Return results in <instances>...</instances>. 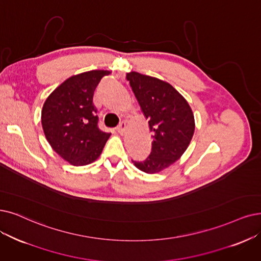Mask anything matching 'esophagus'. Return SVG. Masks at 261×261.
<instances>
[{"mask_svg":"<svg viewBox=\"0 0 261 261\" xmlns=\"http://www.w3.org/2000/svg\"><path fill=\"white\" fill-rule=\"evenodd\" d=\"M125 127H126V123H125V121H121L120 124L118 125L117 130H118L120 134H123L124 130H125Z\"/></svg>","mask_w":261,"mask_h":261,"instance_id":"1","label":"esophagus"}]
</instances>
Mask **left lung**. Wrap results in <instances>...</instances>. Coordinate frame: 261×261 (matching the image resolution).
Instances as JSON below:
<instances>
[{"instance_id":"obj_1","label":"left lung","mask_w":261,"mask_h":261,"mask_svg":"<svg viewBox=\"0 0 261 261\" xmlns=\"http://www.w3.org/2000/svg\"><path fill=\"white\" fill-rule=\"evenodd\" d=\"M126 78L153 133L150 155L133 163L143 172H160L178 161L189 147L195 130L193 111L169 83L137 71L128 72Z\"/></svg>"}]
</instances>
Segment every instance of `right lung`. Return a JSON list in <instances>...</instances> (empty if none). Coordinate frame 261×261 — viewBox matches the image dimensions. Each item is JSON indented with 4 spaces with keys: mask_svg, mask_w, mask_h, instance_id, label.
Instances as JSON below:
<instances>
[{
    "mask_svg": "<svg viewBox=\"0 0 261 261\" xmlns=\"http://www.w3.org/2000/svg\"><path fill=\"white\" fill-rule=\"evenodd\" d=\"M108 70H90L72 76L46 99L41 111L45 136L62 159L85 166L100 155L110 133L98 127L93 95Z\"/></svg>",
    "mask_w": 261,
    "mask_h": 261,
    "instance_id": "1",
    "label": "right lung"
}]
</instances>
